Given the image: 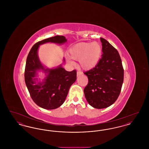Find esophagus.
I'll return each mask as SVG.
<instances>
[{"mask_svg": "<svg viewBox=\"0 0 149 149\" xmlns=\"http://www.w3.org/2000/svg\"><path fill=\"white\" fill-rule=\"evenodd\" d=\"M83 74V73L80 71H77V77H79L80 75H82Z\"/></svg>", "mask_w": 149, "mask_h": 149, "instance_id": "esophagus-1", "label": "esophagus"}]
</instances>
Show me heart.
Masks as SVG:
<instances>
[{"instance_id": "b5f03b06", "label": "heart", "mask_w": 149, "mask_h": 149, "mask_svg": "<svg viewBox=\"0 0 149 149\" xmlns=\"http://www.w3.org/2000/svg\"><path fill=\"white\" fill-rule=\"evenodd\" d=\"M69 53L71 58L79 60L80 65L83 69L89 70L98 63L102 56V47L98 42L78 43L71 47ZM68 60L72 63L71 59Z\"/></svg>"}]
</instances>
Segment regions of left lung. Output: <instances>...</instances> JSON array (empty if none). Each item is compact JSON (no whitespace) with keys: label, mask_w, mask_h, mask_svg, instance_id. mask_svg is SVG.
<instances>
[{"label":"left lung","mask_w":149,"mask_h":149,"mask_svg":"<svg viewBox=\"0 0 149 149\" xmlns=\"http://www.w3.org/2000/svg\"><path fill=\"white\" fill-rule=\"evenodd\" d=\"M103 54L97 65L84 74L88 83L84 89L85 98L93 107L102 109L111 106L120 94L124 70L118 51L100 38Z\"/></svg>","instance_id":"1"}]
</instances>
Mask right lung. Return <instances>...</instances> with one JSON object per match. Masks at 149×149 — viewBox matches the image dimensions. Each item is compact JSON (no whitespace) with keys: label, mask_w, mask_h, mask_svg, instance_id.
I'll return each instance as SVG.
<instances>
[{"label":"right lung","mask_w":149,"mask_h":149,"mask_svg":"<svg viewBox=\"0 0 149 149\" xmlns=\"http://www.w3.org/2000/svg\"><path fill=\"white\" fill-rule=\"evenodd\" d=\"M66 41L63 36L45 39L33 46L27 58L24 71L26 84L33 102L46 109H56L64 103L70 86L77 80V71H66L61 65L55 69H45L38 56V49L40 45L45 43L61 45ZM41 70L47 77L42 82H38L35 77L37 71Z\"/></svg>","instance_id":"obj_1"}]
</instances>
